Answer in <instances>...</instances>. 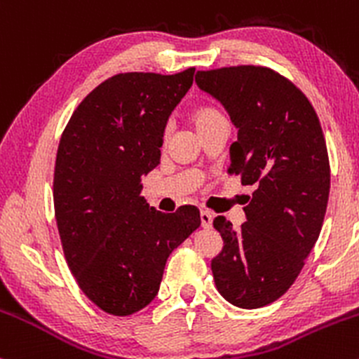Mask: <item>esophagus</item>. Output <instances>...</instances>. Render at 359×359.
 <instances>
[{
	"label": "esophagus",
	"mask_w": 359,
	"mask_h": 359,
	"mask_svg": "<svg viewBox=\"0 0 359 359\" xmlns=\"http://www.w3.org/2000/svg\"><path fill=\"white\" fill-rule=\"evenodd\" d=\"M212 219H214L212 212L205 211V209L201 211V222H203V228H212Z\"/></svg>",
	"instance_id": "34e87169"
}]
</instances>
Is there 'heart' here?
I'll use <instances>...</instances> for the list:
<instances>
[{
	"instance_id": "1",
	"label": "heart",
	"mask_w": 359,
	"mask_h": 359,
	"mask_svg": "<svg viewBox=\"0 0 359 359\" xmlns=\"http://www.w3.org/2000/svg\"><path fill=\"white\" fill-rule=\"evenodd\" d=\"M221 118H222V114L219 113V111L204 106V108H197L192 113V125L197 131H199L205 126L212 125L214 121H217V119H221Z\"/></svg>"
}]
</instances>
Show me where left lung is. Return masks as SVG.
I'll list each match as a JSON object with an SVG mask.
<instances>
[{"label": "left lung", "mask_w": 359, "mask_h": 359, "mask_svg": "<svg viewBox=\"0 0 359 359\" xmlns=\"http://www.w3.org/2000/svg\"><path fill=\"white\" fill-rule=\"evenodd\" d=\"M196 82L238 128L228 172L255 185L240 231L224 216L212 222L224 241L214 282L233 306H269L299 277L323 228L331 185L323 128L306 94L269 67L199 71Z\"/></svg>", "instance_id": "8db88e82"}]
</instances>
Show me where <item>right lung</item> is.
<instances>
[{"mask_svg":"<svg viewBox=\"0 0 359 359\" xmlns=\"http://www.w3.org/2000/svg\"><path fill=\"white\" fill-rule=\"evenodd\" d=\"M194 71L109 77L62 133L53 172L62 248L81 290L108 314L147 307L167 258L201 226L196 205L165 214L142 196V177L160 163L168 116L191 89Z\"/></svg>","mask_w":359,"mask_h":359,"instance_id":"add662e5","label":"right lung"}]
</instances>
